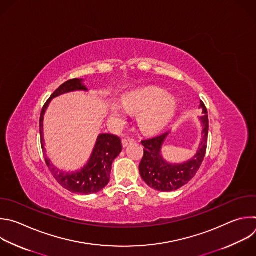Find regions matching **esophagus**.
Listing matches in <instances>:
<instances>
[{
	"mask_svg": "<svg viewBox=\"0 0 256 256\" xmlns=\"http://www.w3.org/2000/svg\"><path fill=\"white\" fill-rule=\"evenodd\" d=\"M134 142V140L132 138H122V146H124V148H126V146H128L130 144H132Z\"/></svg>",
	"mask_w": 256,
	"mask_h": 256,
	"instance_id": "1",
	"label": "esophagus"
}]
</instances>
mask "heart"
<instances>
[{
	"label": "heart",
	"instance_id": "1",
	"mask_svg": "<svg viewBox=\"0 0 256 256\" xmlns=\"http://www.w3.org/2000/svg\"><path fill=\"white\" fill-rule=\"evenodd\" d=\"M124 106L132 112H141L138 120L142 130L156 132L173 116L177 102L175 98L166 94L162 90L148 86L128 94L124 96ZM112 114L122 118L124 110L120 106H114Z\"/></svg>",
	"mask_w": 256,
	"mask_h": 256
}]
</instances>
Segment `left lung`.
<instances>
[{
  "instance_id": "left-lung-1",
  "label": "left lung",
  "mask_w": 256,
  "mask_h": 256,
  "mask_svg": "<svg viewBox=\"0 0 256 256\" xmlns=\"http://www.w3.org/2000/svg\"><path fill=\"white\" fill-rule=\"evenodd\" d=\"M200 108L203 110L204 114L201 118L203 138L195 156L191 160L183 164H168L162 158L160 148L170 132L142 140L144 148V156L140 164V174L150 188L162 192L175 191L186 185L198 172L205 158L209 130L207 108L202 100L200 102Z\"/></svg>"
}]
</instances>
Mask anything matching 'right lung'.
<instances>
[{
  "label": "right lung",
  "mask_w": 256,
  "mask_h": 256,
  "mask_svg": "<svg viewBox=\"0 0 256 256\" xmlns=\"http://www.w3.org/2000/svg\"><path fill=\"white\" fill-rule=\"evenodd\" d=\"M75 90H88L84 86L82 79L73 78L67 80L53 92L50 98L44 104L39 122L40 136H41V146L45 152L44 138H43V118L44 114L52 98L59 96L63 94H67ZM122 150V140L118 136L110 134H100L94 148L92 154L86 164L80 171L74 173H65L59 171L55 168L47 156H45V162L52 173L55 180L66 190L75 193L88 195L98 193L102 190L110 182L112 164L114 160L120 154Z\"/></svg>",
  "instance_id": "obj_1"
}]
</instances>
